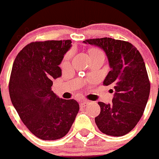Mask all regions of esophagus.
<instances>
[{
    "label": "esophagus",
    "mask_w": 159,
    "mask_h": 159,
    "mask_svg": "<svg viewBox=\"0 0 159 159\" xmlns=\"http://www.w3.org/2000/svg\"><path fill=\"white\" fill-rule=\"evenodd\" d=\"M89 102L87 101V100H82L81 103H80V106L83 107H86L87 105H89Z\"/></svg>",
    "instance_id": "esophagus-1"
}]
</instances>
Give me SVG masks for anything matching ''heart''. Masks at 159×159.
<instances>
[{"label": "heart", "mask_w": 159, "mask_h": 159, "mask_svg": "<svg viewBox=\"0 0 159 159\" xmlns=\"http://www.w3.org/2000/svg\"><path fill=\"white\" fill-rule=\"evenodd\" d=\"M99 52H101L98 49H96V48H93V49H91L90 51H89V55L97 54V53H99Z\"/></svg>", "instance_id": "b5f03b06"}]
</instances>
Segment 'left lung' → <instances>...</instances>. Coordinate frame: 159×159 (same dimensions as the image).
Returning <instances> with one entry per match:
<instances>
[{
    "label": "left lung",
    "instance_id": "obj_1",
    "mask_svg": "<svg viewBox=\"0 0 159 159\" xmlns=\"http://www.w3.org/2000/svg\"><path fill=\"white\" fill-rule=\"evenodd\" d=\"M83 43L99 47L106 53L111 71L103 85H111L115 90L112 103H98L100 113L95 117L96 125L105 134L125 135L141 119L150 93L144 59L132 44L125 41L102 38Z\"/></svg>",
    "mask_w": 159,
    "mask_h": 159
}]
</instances>
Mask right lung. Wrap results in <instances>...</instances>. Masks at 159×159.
<instances>
[{
	"label": "right lung",
	"instance_id": "1",
	"mask_svg": "<svg viewBox=\"0 0 159 159\" xmlns=\"http://www.w3.org/2000/svg\"><path fill=\"white\" fill-rule=\"evenodd\" d=\"M71 40L35 42L15 59L9 82L14 107L30 131L42 140H56L69 132L80 110L76 100L59 98L52 80L62 76L59 66Z\"/></svg>",
	"mask_w": 159,
	"mask_h": 159
}]
</instances>
